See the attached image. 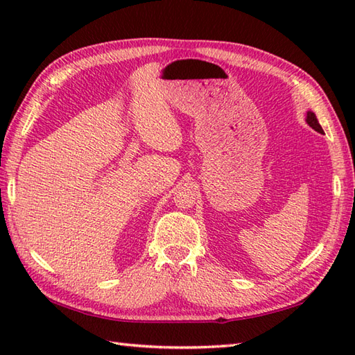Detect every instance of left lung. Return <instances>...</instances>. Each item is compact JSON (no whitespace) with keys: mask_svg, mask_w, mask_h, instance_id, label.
<instances>
[{"mask_svg":"<svg viewBox=\"0 0 355 355\" xmlns=\"http://www.w3.org/2000/svg\"><path fill=\"white\" fill-rule=\"evenodd\" d=\"M306 123L310 125L314 131H318V132L323 134L322 126H320V123L318 122V117H315V114H314L313 111H308V112H306Z\"/></svg>","mask_w":355,"mask_h":355,"instance_id":"obj_1","label":"left lung"}]
</instances>
